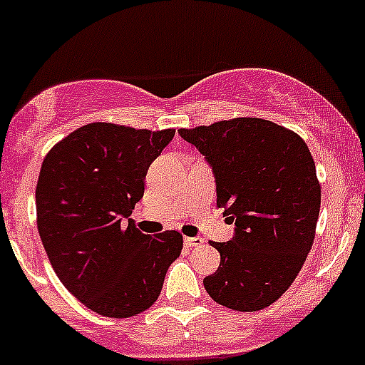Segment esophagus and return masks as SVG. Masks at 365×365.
<instances>
[{
  "mask_svg": "<svg viewBox=\"0 0 365 365\" xmlns=\"http://www.w3.org/2000/svg\"><path fill=\"white\" fill-rule=\"evenodd\" d=\"M185 246L187 247H197V246H202L204 244V239L202 237H185Z\"/></svg>",
  "mask_w": 365,
  "mask_h": 365,
  "instance_id": "1",
  "label": "esophagus"
}]
</instances>
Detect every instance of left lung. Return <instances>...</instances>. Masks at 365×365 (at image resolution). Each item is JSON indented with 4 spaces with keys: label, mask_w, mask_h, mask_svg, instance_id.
Listing matches in <instances>:
<instances>
[{
    "label": "left lung",
    "mask_w": 365,
    "mask_h": 365,
    "mask_svg": "<svg viewBox=\"0 0 365 365\" xmlns=\"http://www.w3.org/2000/svg\"><path fill=\"white\" fill-rule=\"evenodd\" d=\"M211 164L216 206L235 222L228 242H211L220 267L207 294L237 312H256L289 289L315 239L320 183L305 140L262 118L182 128Z\"/></svg>",
    "instance_id": "1"
}]
</instances>
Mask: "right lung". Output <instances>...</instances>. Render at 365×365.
Returning <instances> with one entry per match:
<instances>
[{
	"label": "right lung",
	"mask_w": 365,
	"mask_h": 365,
	"mask_svg": "<svg viewBox=\"0 0 365 365\" xmlns=\"http://www.w3.org/2000/svg\"><path fill=\"white\" fill-rule=\"evenodd\" d=\"M175 130L90 123L51 147L36 185L43 246L67 291L100 315L147 310L183 247L180 232H140L130 215Z\"/></svg>",
	"instance_id": "right-lung-1"
}]
</instances>
